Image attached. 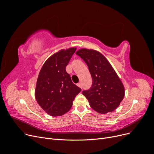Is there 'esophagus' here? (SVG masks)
I'll return each instance as SVG.
<instances>
[{
  "label": "esophagus",
  "mask_w": 154,
  "mask_h": 154,
  "mask_svg": "<svg viewBox=\"0 0 154 154\" xmlns=\"http://www.w3.org/2000/svg\"><path fill=\"white\" fill-rule=\"evenodd\" d=\"M77 85H78L79 87H80L81 88H82V83H78V84H77Z\"/></svg>",
  "instance_id": "1"
}]
</instances>
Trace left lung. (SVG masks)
Returning a JSON list of instances; mask_svg holds the SVG:
<instances>
[{
	"instance_id": "8db88e82",
	"label": "left lung",
	"mask_w": 154,
	"mask_h": 154,
	"mask_svg": "<svg viewBox=\"0 0 154 154\" xmlns=\"http://www.w3.org/2000/svg\"><path fill=\"white\" fill-rule=\"evenodd\" d=\"M76 54L87 65L92 79L91 88L82 92L90 106L100 114L114 110L123 99L125 88L112 67L98 51L82 49Z\"/></svg>"
}]
</instances>
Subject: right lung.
<instances>
[{
	"mask_svg": "<svg viewBox=\"0 0 154 154\" xmlns=\"http://www.w3.org/2000/svg\"><path fill=\"white\" fill-rule=\"evenodd\" d=\"M76 48L61 50L49 57L42 67L35 89L39 105L48 114L60 116L71 109L82 89L72 83L66 67Z\"/></svg>",
	"mask_w": 154,
	"mask_h": 154,
	"instance_id": "add662e5",
	"label": "right lung"
}]
</instances>
